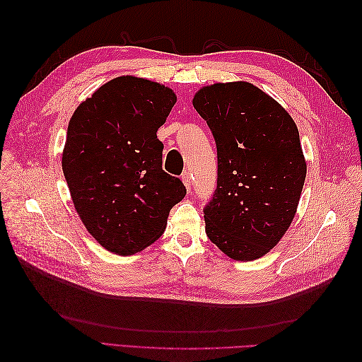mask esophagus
Listing matches in <instances>:
<instances>
[{"label": "esophagus", "instance_id": "1", "mask_svg": "<svg viewBox=\"0 0 362 362\" xmlns=\"http://www.w3.org/2000/svg\"><path fill=\"white\" fill-rule=\"evenodd\" d=\"M182 182L185 185V189H187V192L192 190V178H190V173L189 172H184L182 173Z\"/></svg>", "mask_w": 362, "mask_h": 362}]
</instances>
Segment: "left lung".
I'll list each match as a JSON object with an SVG mask.
<instances>
[{"label": "left lung", "instance_id": "obj_1", "mask_svg": "<svg viewBox=\"0 0 362 362\" xmlns=\"http://www.w3.org/2000/svg\"><path fill=\"white\" fill-rule=\"evenodd\" d=\"M193 107L217 148V187L204 206L205 233L233 259H257L286 234L300 199L306 163L298 127L246 81L202 87Z\"/></svg>", "mask_w": 362, "mask_h": 362}]
</instances>
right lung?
Masks as SVG:
<instances>
[{
    "label": "right lung",
    "instance_id": "obj_1",
    "mask_svg": "<svg viewBox=\"0 0 362 362\" xmlns=\"http://www.w3.org/2000/svg\"><path fill=\"white\" fill-rule=\"evenodd\" d=\"M175 103L168 87L125 75L101 86L69 120L62 168L75 210L115 254L133 255L154 243L187 193L163 170L157 139Z\"/></svg>",
    "mask_w": 362,
    "mask_h": 362
}]
</instances>
